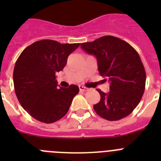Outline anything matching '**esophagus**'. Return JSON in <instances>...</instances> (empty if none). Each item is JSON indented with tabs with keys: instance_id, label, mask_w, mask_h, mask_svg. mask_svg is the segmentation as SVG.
<instances>
[{
	"instance_id": "esophagus-1",
	"label": "esophagus",
	"mask_w": 161,
	"mask_h": 161,
	"mask_svg": "<svg viewBox=\"0 0 161 161\" xmlns=\"http://www.w3.org/2000/svg\"><path fill=\"white\" fill-rule=\"evenodd\" d=\"M79 89H80V91H85H85L88 90V88L85 87V86H81V85H80Z\"/></svg>"
}]
</instances>
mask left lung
Here are the masks:
<instances>
[{
  "label": "left lung",
  "mask_w": 161,
  "mask_h": 161,
  "mask_svg": "<svg viewBox=\"0 0 161 161\" xmlns=\"http://www.w3.org/2000/svg\"><path fill=\"white\" fill-rule=\"evenodd\" d=\"M80 47L96 56L99 73L110 84L109 93L97 89L101 99L93 106L95 112L109 121L128 116L141 100L146 83V72L138 52L128 42L110 35L83 42Z\"/></svg>",
  "instance_id": "8db88e82"
}]
</instances>
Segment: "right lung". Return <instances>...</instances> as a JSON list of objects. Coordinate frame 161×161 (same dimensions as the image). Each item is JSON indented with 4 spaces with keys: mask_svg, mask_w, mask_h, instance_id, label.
Returning a JSON list of instances; mask_svg holds the SVG:
<instances>
[{
    "mask_svg": "<svg viewBox=\"0 0 161 161\" xmlns=\"http://www.w3.org/2000/svg\"><path fill=\"white\" fill-rule=\"evenodd\" d=\"M79 46L43 39L25 48L17 59L15 93L23 109L36 120L52 123L68 113L79 87L71 85L59 89L55 73L63 70L68 55Z\"/></svg>",
    "mask_w": 161,
    "mask_h": 161,
    "instance_id": "obj_1",
    "label": "right lung"
}]
</instances>
